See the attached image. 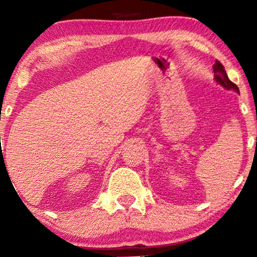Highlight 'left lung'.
<instances>
[{"instance_id":"left-lung-1","label":"left lung","mask_w":257,"mask_h":257,"mask_svg":"<svg viewBox=\"0 0 257 257\" xmlns=\"http://www.w3.org/2000/svg\"><path fill=\"white\" fill-rule=\"evenodd\" d=\"M213 71H214V79H215V82L219 84V85L224 87L226 90L234 91V92L240 93L238 87L235 85L233 82H230V79L228 78V76L226 73V70H224L223 65L221 64L219 61H216L215 64L213 65ZM256 142H257V139H256Z\"/></svg>"}]
</instances>
